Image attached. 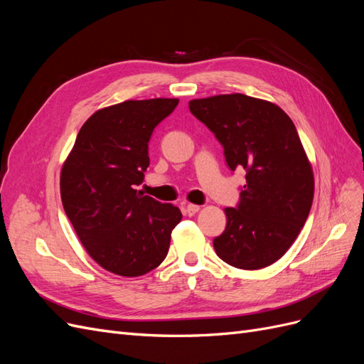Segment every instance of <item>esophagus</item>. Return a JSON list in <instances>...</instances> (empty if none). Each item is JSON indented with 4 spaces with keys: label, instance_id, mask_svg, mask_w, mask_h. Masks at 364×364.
Wrapping results in <instances>:
<instances>
[{
    "label": "esophagus",
    "instance_id": "obj_1",
    "mask_svg": "<svg viewBox=\"0 0 364 364\" xmlns=\"http://www.w3.org/2000/svg\"><path fill=\"white\" fill-rule=\"evenodd\" d=\"M199 209H200L199 205L188 203V205H186V214H188V215H194L197 211H199Z\"/></svg>",
    "mask_w": 364,
    "mask_h": 364
}]
</instances>
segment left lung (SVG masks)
<instances>
[{"label":"left lung","mask_w":364,"mask_h":364,"mask_svg":"<svg viewBox=\"0 0 364 364\" xmlns=\"http://www.w3.org/2000/svg\"><path fill=\"white\" fill-rule=\"evenodd\" d=\"M191 114L223 146L230 171L246 170L226 229L214 238L218 258L245 270L267 267L290 249L310 214L314 179L290 117L245 94L190 102Z\"/></svg>","instance_id":"1"}]
</instances>
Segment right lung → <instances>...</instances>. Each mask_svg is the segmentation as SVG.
I'll list each match as a JSON object with an SVG mask.
<instances>
[{"label":"right lung","mask_w":364,"mask_h":364,"mask_svg":"<svg viewBox=\"0 0 364 364\" xmlns=\"http://www.w3.org/2000/svg\"><path fill=\"white\" fill-rule=\"evenodd\" d=\"M178 98L129 100L97 111L82 126L60 173L65 214L95 262L119 277L156 269L182 213L135 190L150 165L153 130Z\"/></svg>","instance_id":"obj_1"}]
</instances>
